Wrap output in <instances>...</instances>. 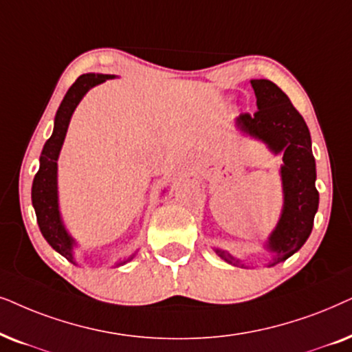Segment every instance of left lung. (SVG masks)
<instances>
[{"label": "left lung", "instance_id": "8db88e82", "mask_svg": "<svg viewBox=\"0 0 352 352\" xmlns=\"http://www.w3.org/2000/svg\"><path fill=\"white\" fill-rule=\"evenodd\" d=\"M251 85L257 100V111L252 116H238L235 127L248 137L265 143L274 154H283L280 167L283 208L264 245L274 254V259L267 264L272 267L301 250L311 235L318 209L316 159L306 122L289 98L265 78L251 80ZM214 251L228 264H240V259H235L230 252L219 248Z\"/></svg>", "mask_w": 352, "mask_h": 352}]
</instances>
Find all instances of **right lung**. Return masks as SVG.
I'll return each instance as SVG.
<instances>
[{
    "mask_svg": "<svg viewBox=\"0 0 352 352\" xmlns=\"http://www.w3.org/2000/svg\"><path fill=\"white\" fill-rule=\"evenodd\" d=\"M109 78H116V75L83 74L69 88L58 112H56L53 133H51L50 140L45 143L43 151H41L40 168L34 179V185H32V204H34L41 235L45 236V240L50 243V246L54 251H58L60 256H64L65 259L74 262V248L77 246V241L67 232L64 220L60 217L58 195V159L75 107L78 106L82 98L93 87L100 85V83L109 80ZM133 256H130L125 261H119L117 265H124L125 262L132 261Z\"/></svg>",
    "mask_w": 352,
    "mask_h": 352,
    "instance_id": "add662e5",
    "label": "right lung"
}]
</instances>
